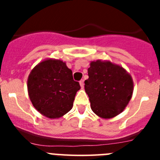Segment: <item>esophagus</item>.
Returning a JSON list of instances; mask_svg holds the SVG:
<instances>
[{
	"label": "esophagus",
	"instance_id": "obj_1",
	"mask_svg": "<svg viewBox=\"0 0 160 160\" xmlns=\"http://www.w3.org/2000/svg\"><path fill=\"white\" fill-rule=\"evenodd\" d=\"M79 84H80L82 88H83V87H84V81H83V80H81V81L79 82Z\"/></svg>",
	"mask_w": 160,
	"mask_h": 160
}]
</instances>
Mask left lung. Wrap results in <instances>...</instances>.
I'll return each instance as SVG.
<instances>
[{
	"instance_id": "left-lung-1",
	"label": "left lung",
	"mask_w": 160,
	"mask_h": 160,
	"mask_svg": "<svg viewBox=\"0 0 160 160\" xmlns=\"http://www.w3.org/2000/svg\"><path fill=\"white\" fill-rule=\"evenodd\" d=\"M90 66L85 91L91 110L100 118L116 116L131 100L134 89L132 78L124 68L110 61L97 60Z\"/></svg>"
}]
</instances>
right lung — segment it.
Returning <instances> with one entry per match:
<instances>
[{
  "mask_svg": "<svg viewBox=\"0 0 160 160\" xmlns=\"http://www.w3.org/2000/svg\"><path fill=\"white\" fill-rule=\"evenodd\" d=\"M28 93L32 106L42 115L58 118L73 107L80 85L73 81L72 70L58 59H46L29 73Z\"/></svg>",
  "mask_w": 160,
  "mask_h": 160,
  "instance_id": "right-lung-1",
  "label": "right lung"
}]
</instances>
